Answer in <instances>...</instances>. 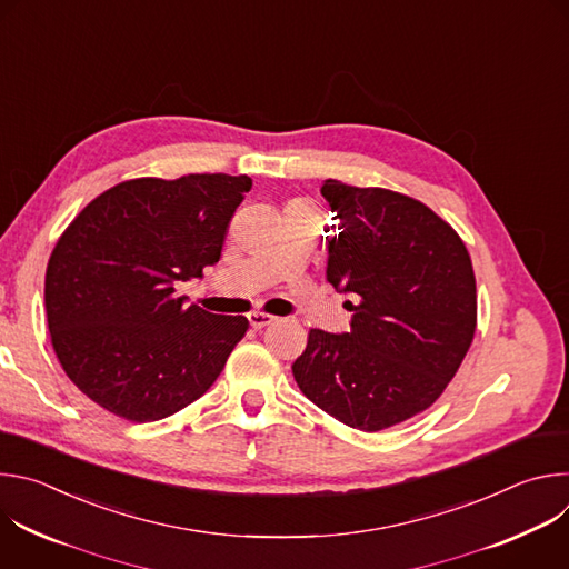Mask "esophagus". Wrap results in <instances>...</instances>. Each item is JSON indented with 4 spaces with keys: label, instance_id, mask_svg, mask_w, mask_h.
<instances>
[{
    "label": "esophagus",
    "instance_id": "34e87169",
    "mask_svg": "<svg viewBox=\"0 0 569 569\" xmlns=\"http://www.w3.org/2000/svg\"><path fill=\"white\" fill-rule=\"evenodd\" d=\"M248 319H250V323H252V329H257V331L263 329V327H268V323L277 321V317H274V315H268V312H250Z\"/></svg>",
    "mask_w": 569,
    "mask_h": 569
}]
</instances>
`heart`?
I'll use <instances>...</instances> for the list:
<instances>
[{"instance_id": "obj_1", "label": "heart", "mask_w": 569, "mask_h": 569, "mask_svg": "<svg viewBox=\"0 0 569 569\" xmlns=\"http://www.w3.org/2000/svg\"><path fill=\"white\" fill-rule=\"evenodd\" d=\"M290 207H297V209H308V204H303V202H292Z\"/></svg>"}]
</instances>
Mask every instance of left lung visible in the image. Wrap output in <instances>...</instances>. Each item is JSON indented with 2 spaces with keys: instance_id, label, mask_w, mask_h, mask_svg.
<instances>
[{
  "instance_id": "1",
  "label": "left lung",
  "mask_w": 569,
  "mask_h": 569,
  "mask_svg": "<svg viewBox=\"0 0 569 569\" xmlns=\"http://www.w3.org/2000/svg\"><path fill=\"white\" fill-rule=\"evenodd\" d=\"M336 213L327 279L358 303L351 333L310 329L292 376L317 408L378 432L443 393L470 349L477 288L459 233L423 202L327 180Z\"/></svg>"
}]
</instances>
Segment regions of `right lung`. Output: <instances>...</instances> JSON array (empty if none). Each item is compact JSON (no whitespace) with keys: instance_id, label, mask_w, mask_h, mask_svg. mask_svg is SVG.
Returning a JSON list of instances; mask_svg holds the SVG:
<instances>
[{"instance_id":"1","label":"right lung","mask_w":569,"mask_h":569,"mask_svg":"<svg viewBox=\"0 0 569 569\" xmlns=\"http://www.w3.org/2000/svg\"><path fill=\"white\" fill-rule=\"evenodd\" d=\"M248 176L126 180L80 211L44 274L53 351L103 410L148 423L198 400L246 336L242 315H213L176 295L218 263Z\"/></svg>"}]
</instances>
